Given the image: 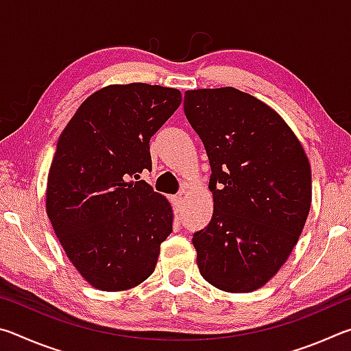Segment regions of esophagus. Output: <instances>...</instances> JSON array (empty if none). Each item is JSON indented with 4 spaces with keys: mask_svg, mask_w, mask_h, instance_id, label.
<instances>
[{
    "mask_svg": "<svg viewBox=\"0 0 351 351\" xmlns=\"http://www.w3.org/2000/svg\"><path fill=\"white\" fill-rule=\"evenodd\" d=\"M182 203H184V197H182V195H181V193L176 195V197L173 198V204H175V207H176V210H181V209H182Z\"/></svg>",
    "mask_w": 351,
    "mask_h": 351,
    "instance_id": "34e87169",
    "label": "esophagus"
}]
</instances>
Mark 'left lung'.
I'll return each instance as SVG.
<instances>
[{"label":"left lung","instance_id":"8db88e82","mask_svg":"<svg viewBox=\"0 0 351 351\" xmlns=\"http://www.w3.org/2000/svg\"><path fill=\"white\" fill-rule=\"evenodd\" d=\"M184 112L212 169V219L192 239L199 272L226 293H251L277 274L304 230L310 162L278 112L232 86L186 91Z\"/></svg>","mask_w":351,"mask_h":351}]
</instances>
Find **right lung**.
<instances>
[{
	"mask_svg": "<svg viewBox=\"0 0 351 351\" xmlns=\"http://www.w3.org/2000/svg\"><path fill=\"white\" fill-rule=\"evenodd\" d=\"M181 105V93L147 83L91 94L57 142L46 212L71 263L102 291L138 287L156 268L173 210L145 181L150 138Z\"/></svg>",
	"mask_w": 351,
	"mask_h": 351,
	"instance_id": "obj_1",
	"label": "right lung"
}]
</instances>
